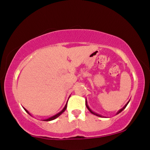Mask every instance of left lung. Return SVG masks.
I'll return each mask as SVG.
<instances>
[{"instance_id": "8db88e82", "label": "left lung", "mask_w": 150, "mask_h": 150, "mask_svg": "<svg viewBox=\"0 0 150 150\" xmlns=\"http://www.w3.org/2000/svg\"><path fill=\"white\" fill-rule=\"evenodd\" d=\"M128 103H129V102H128ZM128 103H127V104H126V105H125V106H124V107H123V108H122L121 109V110H120L119 111H118V113H117V114H119V113H120V112H122V110H124V109H125V108H126V106H127V105ZM86 106H87V109H88V110H89V112H91V113L94 114H95V115H96V116H100V115H99V114H96V113H94V112H92V110H90V109H89V107H88V105H87V103H86Z\"/></svg>"}]
</instances>
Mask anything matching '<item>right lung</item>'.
<instances>
[{"instance_id": "obj_1", "label": "right lung", "mask_w": 150, "mask_h": 150, "mask_svg": "<svg viewBox=\"0 0 150 150\" xmlns=\"http://www.w3.org/2000/svg\"><path fill=\"white\" fill-rule=\"evenodd\" d=\"M67 104H66V105L65 106V108H63V110H62L61 112H59V113H58V114H56V115H55V116H52V117H51V118H47V119H45V120H45V121H50V120H54V119H55V118H57V117H58V116H59L60 115H61V114H63L64 112H65V110H66V108H67ZM24 109H25V108H24ZM25 111H26V112H28V113H29V112H28V111H27L26 110H25Z\"/></svg>"}]
</instances>
